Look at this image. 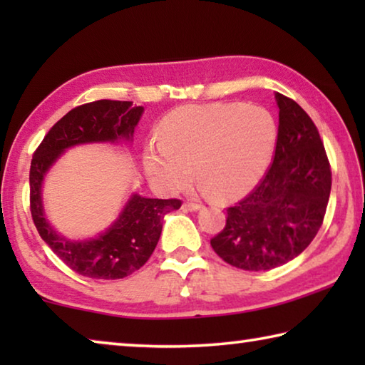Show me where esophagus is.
I'll return each mask as SVG.
<instances>
[{"label": "esophagus", "mask_w": 365, "mask_h": 365, "mask_svg": "<svg viewBox=\"0 0 365 365\" xmlns=\"http://www.w3.org/2000/svg\"><path fill=\"white\" fill-rule=\"evenodd\" d=\"M183 211H197V209H201V205H197V202H183Z\"/></svg>", "instance_id": "34e87169"}]
</instances>
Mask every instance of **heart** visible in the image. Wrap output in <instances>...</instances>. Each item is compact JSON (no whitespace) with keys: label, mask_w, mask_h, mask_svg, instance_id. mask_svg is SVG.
Segmentation results:
<instances>
[{"label":"heart","mask_w":365,"mask_h":365,"mask_svg":"<svg viewBox=\"0 0 365 365\" xmlns=\"http://www.w3.org/2000/svg\"><path fill=\"white\" fill-rule=\"evenodd\" d=\"M275 141L274 117L261 106H185L160 122L158 143L145 148L143 164L151 182L168 191L185 187L193 165L202 188L220 201H232L261 180Z\"/></svg>","instance_id":"obj_1"}]
</instances>
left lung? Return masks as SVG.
I'll list each match as a JSON object with an SVG mask.
<instances>
[{
    "instance_id": "8db88e82",
    "label": "left lung",
    "mask_w": 365,
    "mask_h": 365,
    "mask_svg": "<svg viewBox=\"0 0 365 365\" xmlns=\"http://www.w3.org/2000/svg\"><path fill=\"white\" fill-rule=\"evenodd\" d=\"M275 100L274 160L255 190L227 207L224 230L211 240L219 257L243 270H270L299 256L322 227L330 197V163L316 123L292 98Z\"/></svg>"
}]
</instances>
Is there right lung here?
Masks as SVG:
<instances>
[{
  "label": "right lung",
  "mask_w": 365,
  "mask_h": 365,
  "mask_svg": "<svg viewBox=\"0 0 365 365\" xmlns=\"http://www.w3.org/2000/svg\"><path fill=\"white\" fill-rule=\"evenodd\" d=\"M143 108L132 101L100 100L69 110L49 128L30 164V212L49 248L67 267L88 279L117 280L143 267L163 232L164 215L182 206L180 200H153L133 195L113 225L96 238L72 242L45 219L41 183L48 169L67 148L82 143L132 140Z\"/></svg>",
  "instance_id": "add662e5"
}]
</instances>
